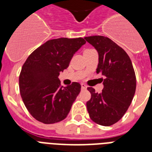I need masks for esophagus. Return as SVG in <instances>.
Returning <instances> with one entry per match:
<instances>
[{
  "mask_svg": "<svg viewBox=\"0 0 152 152\" xmlns=\"http://www.w3.org/2000/svg\"><path fill=\"white\" fill-rule=\"evenodd\" d=\"M87 88H88V87H87V86H86L84 83H81V88H82V89H83V90H86V89H87Z\"/></svg>",
  "mask_w": 152,
  "mask_h": 152,
  "instance_id": "34e87169",
  "label": "esophagus"
}]
</instances>
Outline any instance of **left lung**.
<instances>
[{"label":"left lung","instance_id":"1","mask_svg":"<svg viewBox=\"0 0 152 152\" xmlns=\"http://www.w3.org/2000/svg\"><path fill=\"white\" fill-rule=\"evenodd\" d=\"M99 53L96 72L105 76L101 93L88 88L91 97L87 102L91 119L103 126L118 122L132 102L136 91L137 80L129 55L121 47L107 37H85Z\"/></svg>","mask_w":152,"mask_h":152}]
</instances>
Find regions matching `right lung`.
Segmentation results:
<instances>
[{
	"mask_svg": "<svg viewBox=\"0 0 152 152\" xmlns=\"http://www.w3.org/2000/svg\"><path fill=\"white\" fill-rule=\"evenodd\" d=\"M85 43L83 38L51 39L27 57L20 74V91L27 110L37 121L53 124L69 114L81 86L73 82L63 88L58 76Z\"/></svg>",
	"mask_w": 152,
	"mask_h": 152,
	"instance_id": "obj_1",
	"label": "right lung"
}]
</instances>
